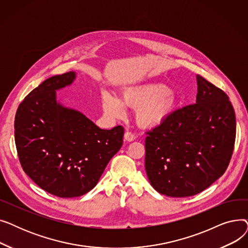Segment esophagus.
<instances>
[{
	"mask_svg": "<svg viewBox=\"0 0 248 248\" xmlns=\"http://www.w3.org/2000/svg\"><path fill=\"white\" fill-rule=\"evenodd\" d=\"M136 139L135 134H133L132 132H125L124 133V140L127 141H133Z\"/></svg>",
	"mask_w": 248,
	"mask_h": 248,
	"instance_id": "1",
	"label": "esophagus"
}]
</instances>
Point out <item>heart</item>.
Listing matches in <instances>:
<instances>
[{"instance_id": "b5f03b06", "label": "heart", "mask_w": 248, "mask_h": 248, "mask_svg": "<svg viewBox=\"0 0 248 248\" xmlns=\"http://www.w3.org/2000/svg\"><path fill=\"white\" fill-rule=\"evenodd\" d=\"M124 106L137 109V122L140 126L149 127L162 124L175 106V96L165 84H149L129 89L124 93ZM103 109L112 117H122L124 108L121 101L112 95L103 97Z\"/></svg>"}]
</instances>
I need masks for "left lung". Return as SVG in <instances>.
<instances>
[{"instance_id":"8db88e82","label":"left lung","mask_w":248,"mask_h":248,"mask_svg":"<svg viewBox=\"0 0 248 248\" xmlns=\"http://www.w3.org/2000/svg\"><path fill=\"white\" fill-rule=\"evenodd\" d=\"M196 79V102L146 133V172L153 188L166 196L204 191L225 173L233 154L236 120L229 97L201 75Z\"/></svg>"}]
</instances>
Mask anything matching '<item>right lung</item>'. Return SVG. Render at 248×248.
<instances>
[{"label":"right lung","mask_w":248,"mask_h":248,"mask_svg":"<svg viewBox=\"0 0 248 248\" xmlns=\"http://www.w3.org/2000/svg\"><path fill=\"white\" fill-rule=\"evenodd\" d=\"M70 71L52 76L24 98L15 116V141L24 172L60 198L93 189L123 146L124 129H101L81 112L56 101L57 89L72 83Z\"/></svg>","instance_id":"1"}]
</instances>
